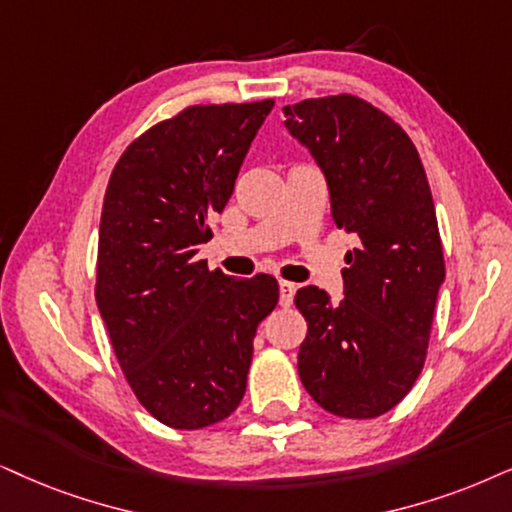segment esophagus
Segmentation results:
<instances>
[{
  "label": "esophagus",
  "mask_w": 512,
  "mask_h": 512,
  "mask_svg": "<svg viewBox=\"0 0 512 512\" xmlns=\"http://www.w3.org/2000/svg\"><path fill=\"white\" fill-rule=\"evenodd\" d=\"M295 290H297L295 283H290V281H278V293H281V304H283V307H290V304H293Z\"/></svg>",
  "instance_id": "1"
}]
</instances>
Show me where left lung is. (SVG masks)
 <instances>
[{"instance_id": "8db88e82", "label": "left lung", "mask_w": 512, "mask_h": 512, "mask_svg": "<svg viewBox=\"0 0 512 512\" xmlns=\"http://www.w3.org/2000/svg\"><path fill=\"white\" fill-rule=\"evenodd\" d=\"M283 113L326 177L333 222L359 236L340 304L316 286L297 290L307 319L297 371L328 413L383 416L423 371L444 283L428 177L404 129L359 96L307 99Z\"/></svg>"}]
</instances>
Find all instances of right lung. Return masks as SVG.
<instances>
[{
  "mask_svg": "<svg viewBox=\"0 0 512 512\" xmlns=\"http://www.w3.org/2000/svg\"><path fill=\"white\" fill-rule=\"evenodd\" d=\"M271 108H186L134 139L108 181L96 304L129 387L170 428H208L238 409L257 326L278 302L274 276L196 260Z\"/></svg>",
  "mask_w": 512,
  "mask_h": 512,
  "instance_id": "1",
  "label": "right lung"
}]
</instances>
